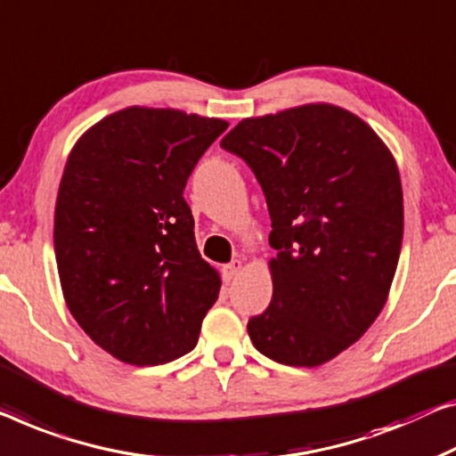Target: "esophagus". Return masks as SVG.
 <instances>
[{
	"mask_svg": "<svg viewBox=\"0 0 456 456\" xmlns=\"http://www.w3.org/2000/svg\"><path fill=\"white\" fill-rule=\"evenodd\" d=\"M241 270H243V262L241 260H233L231 264H227L225 268H223V278H225V282L235 281V278L240 276Z\"/></svg>",
	"mask_w": 456,
	"mask_h": 456,
	"instance_id": "1",
	"label": "esophagus"
}]
</instances>
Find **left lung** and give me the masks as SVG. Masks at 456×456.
<instances>
[{"instance_id": "8db88e82", "label": "left lung", "mask_w": 456, "mask_h": 456, "mask_svg": "<svg viewBox=\"0 0 456 456\" xmlns=\"http://www.w3.org/2000/svg\"><path fill=\"white\" fill-rule=\"evenodd\" d=\"M221 147L256 174L272 219V301L248 322L251 342L281 364L328 362L389 297L403 240L397 163L362 118L323 102L243 118Z\"/></svg>"}]
</instances>
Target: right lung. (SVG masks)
Segmentation results:
<instances>
[{"mask_svg":"<svg viewBox=\"0 0 456 456\" xmlns=\"http://www.w3.org/2000/svg\"><path fill=\"white\" fill-rule=\"evenodd\" d=\"M229 122L131 106L81 134L54 205L67 307L102 350L166 364L199 342L221 278L200 257L186 182Z\"/></svg>","mask_w":456,"mask_h":456,"instance_id":"add662e5","label":"right lung"}]
</instances>
